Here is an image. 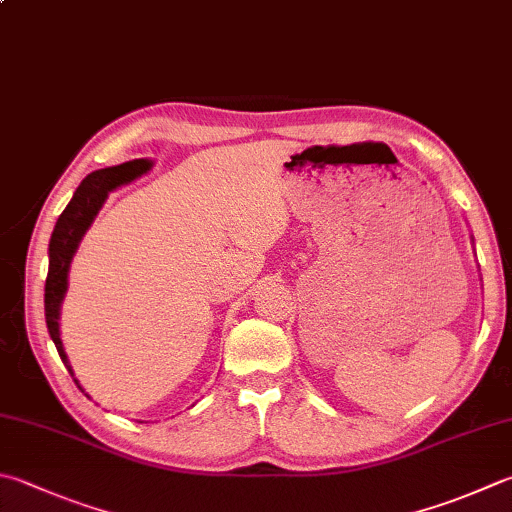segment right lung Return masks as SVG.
<instances>
[{"label": "right lung", "instance_id": "add662e5", "mask_svg": "<svg viewBox=\"0 0 512 512\" xmlns=\"http://www.w3.org/2000/svg\"><path fill=\"white\" fill-rule=\"evenodd\" d=\"M149 167L151 165L147 160H133V162H124V165H118V167L89 173V176L82 180V185L77 187L71 202L66 205L62 216L57 218L55 223L51 245H48L44 312H46L48 334H51V339L57 347V354H60V359L64 361L66 368H69L71 376H73V370L69 365V359H66L64 354L62 339H60V323H57V318H60L62 298L66 292V276H69L71 258L75 254L77 243H80L84 236V231L89 229L95 214H98L102 207V202L106 200V196H109V191L118 189L120 185H127L131 180H136Z\"/></svg>", "mask_w": 512, "mask_h": 512}]
</instances>
